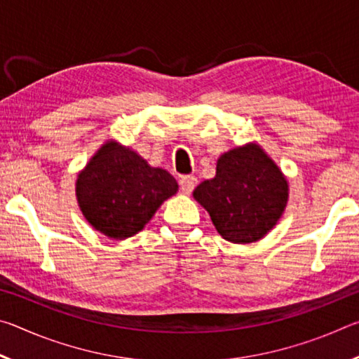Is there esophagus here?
<instances>
[{
  "instance_id": "34e87169",
  "label": "esophagus",
  "mask_w": 359,
  "mask_h": 359,
  "mask_svg": "<svg viewBox=\"0 0 359 359\" xmlns=\"http://www.w3.org/2000/svg\"><path fill=\"white\" fill-rule=\"evenodd\" d=\"M196 184H198V179L194 177V175H182L180 177V188L182 191L187 194L193 191V188L196 187Z\"/></svg>"
}]
</instances>
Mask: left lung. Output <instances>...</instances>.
<instances>
[{"label":"left lung","instance_id":"8db88e82","mask_svg":"<svg viewBox=\"0 0 359 359\" xmlns=\"http://www.w3.org/2000/svg\"><path fill=\"white\" fill-rule=\"evenodd\" d=\"M288 196L287 175L258 142L222 154L215 177L201 182L193 191L217 233L233 244L263 239L280 220Z\"/></svg>","mask_w":359,"mask_h":359}]
</instances>
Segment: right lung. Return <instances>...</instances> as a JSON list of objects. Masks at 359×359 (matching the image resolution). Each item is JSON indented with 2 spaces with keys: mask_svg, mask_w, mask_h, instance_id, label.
Instances as JSON below:
<instances>
[{
  "mask_svg": "<svg viewBox=\"0 0 359 359\" xmlns=\"http://www.w3.org/2000/svg\"><path fill=\"white\" fill-rule=\"evenodd\" d=\"M179 190L166 169L115 139H107L79 171L76 198L92 228L114 241L142 231L158 208Z\"/></svg>",
  "mask_w": 359,
  "mask_h": 359,
  "instance_id": "add662e5",
  "label": "right lung"
}]
</instances>
